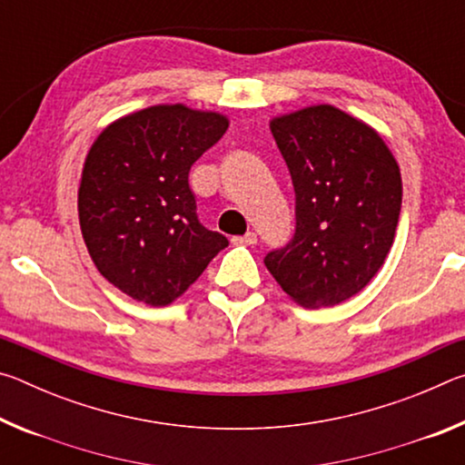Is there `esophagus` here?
I'll return each instance as SVG.
<instances>
[{
  "label": "esophagus",
  "instance_id": "esophagus-1",
  "mask_svg": "<svg viewBox=\"0 0 465 465\" xmlns=\"http://www.w3.org/2000/svg\"><path fill=\"white\" fill-rule=\"evenodd\" d=\"M232 242L233 243H246V246H252V243L258 242V235L254 232H246L243 235H240V238H233Z\"/></svg>",
  "mask_w": 465,
  "mask_h": 465
}]
</instances>
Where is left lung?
I'll use <instances>...</instances> for the list:
<instances>
[{
    "label": "left lung",
    "instance_id": "obj_1",
    "mask_svg": "<svg viewBox=\"0 0 465 465\" xmlns=\"http://www.w3.org/2000/svg\"><path fill=\"white\" fill-rule=\"evenodd\" d=\"M295 188V235L264 258L289 299L342 303L383 266L402 207V174L371 124L332 104L271 119Z\"/></svg>",
    "mask_w": 465,
    "mask_h": 465
}]
</instances>
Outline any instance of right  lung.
<instances>
[{"instance_id":"right-lung-1","label":"right lung","mask_w":465,"mask_h":465,"mask_svg":"<svg viewBox=\"0 0 465 465\" xmlns=\"http://www.w3.org/2000/svg\"><path fill=\"white\" fill-rule=\"evenodd\" d=\"M230 119L215 110L155 104L102 129L85 155L77 215L92 262L124 295L163 308L227 246L196 219L193 163Z\"/></svg>"}]
</instances>
